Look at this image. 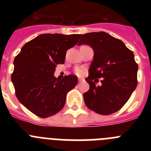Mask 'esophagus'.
Returning <instances> with one entry per match:
<instances>
[{"mask_svg": "<svg viewBox=\"0 0 151 151\" xmlns=\"http://www.w3.org/2000/svg\"><path fill=\"white\" fill-rule=\"evenodd\" d=\"M84 81V79L82 78H78V82L79 83H81V82H82Z\"/></svg>", "mask_w": 151, "mask_h": 151, "instance_id": "obj_1", "label": "esophagus"}]
</instances>
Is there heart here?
Listing matches in <instances>:
<instances>
[{
	"label": "heart",
	"mask_w": 151,
	"mask_h": 151,
	"mask_svg": "<svg viewBox=\"0 0 151 151\" xmlns=\"http://www.w3.org/2000/svg\"><path fill=\"white\" fill-rule=\"evenodd\" d=\"M76 73L78 75H82L83 73V70L82 69H76Z\"/></svg>",
	"instance_id": "heart-1"
}]
</instances>
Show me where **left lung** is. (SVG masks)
Wrapping results in <instances>:
<instances>
[{
	"label": "left lung",
	"mask_w": 151,
	"mask_h": 151,
	"mask_svg": "<svg viewBox=\"0 0 151 151\" xmlns=\"http://www.w3.org/2000/svg\"><path fill=\"white\" fill-rule=\"evenodd\" d=\"M78 45H90L94 50L88 77L90 88L83 94L85 105L101 115L118 111L129 101L138 85V64L132 50L121 40L104 32L80 35ZM101 78V85L94 82Z\"/></svg>",
	"instance_id": "obj_1"
}]
</instances>
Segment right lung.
I'll use <instances>...</instances> for the list:
<instances>
[{
    "instance_id": "obj_1",
    "label": "right lung",
    "mask_w": 151,
    "mask_h": 151,
    "mask_svg": "<svg viewBox=\"0 0 151 151\" xmlns=\"http://www.w3.org/2000/svg\"><path fill=\"white\" fill-rule=\"evenodd\" d=\"M80 35L41 34L25 44L15 57L11 81L19 101L29 111L47 118L60 111L66 94L78 83L76 76L54 77L63 64L66 50L78 43Z\"/></svg>"
}]
</instances>
